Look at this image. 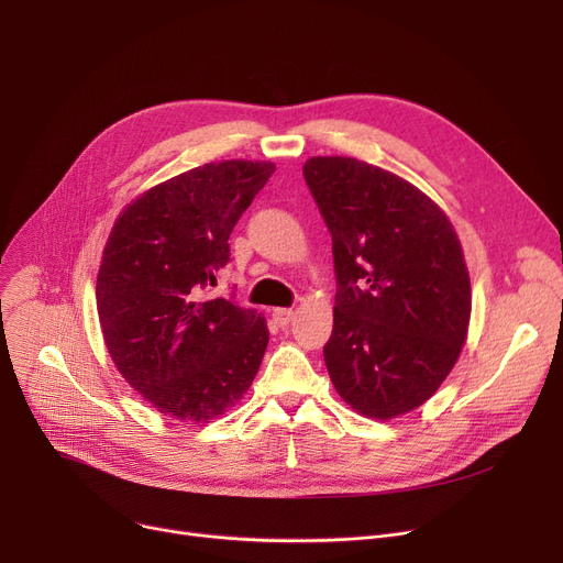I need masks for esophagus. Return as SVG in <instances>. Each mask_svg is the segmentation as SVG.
I'll return each mask as SVG.
<instances>
[{
    "label": "esophagus",
    "instance_id": "34e87169",
    "mask_svg": "<svg viewBox=\"0 0 563 563\" xmlns=\"http://www.w3.org/2000/svg\"><path fill=\"white\" fill-rule=\"evenodd\" d=\"M291 319H294V310H289V308H276L274 310V321L278 323L280 329H287Z\"/></svg>",
    "mask_w": 563,
    "mask_h": 563
}]
</instances>
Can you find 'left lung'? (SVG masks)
<instances>
[{
    "mask_svg": "<svg viewBox=\"0 0 563 563\" xmlns=\"http://www.w3.org/2000/svg\"><path fill=\"white\" fill-rule=\"evenodd\" d=\"M306 185L333 240L335 310L323 361L365 418L422 406L452 372L470 321V278L440 207L399 175L312 157Z\"/></svg>",
    "mask_w": 563,
    "mask_h": 563,
    "instance_id": "8db88e82",
    "label": "left lung"
}]
</instances>
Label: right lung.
<instances>
[{"label":"right lung","mask_w":563,"mask_h":563,"mask_svg":"<svg viewBox=\"0 0 563 563\" xmlns=\"http://www.w3.org/2000/svg\"><path fill=\"white\" fill-rule=\"evenodd\" d=\"M274 164H205L145 191L115 219L96 299L111 358L164 416L214 420L251 388L269 344L264 317L210 299L230 232Z\"/></svg>","instance_id":"1"}]
</instances>
